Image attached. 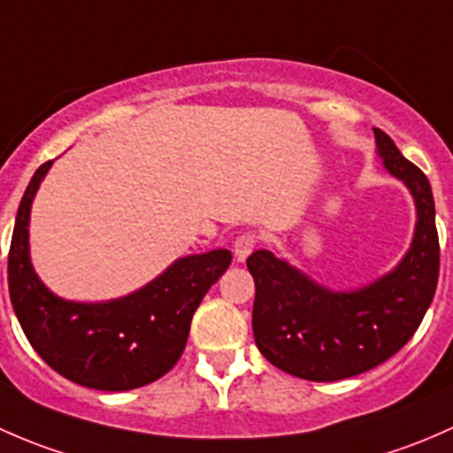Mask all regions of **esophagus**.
Wrapping results in <instances>:
<instances>
[{"mask_svg": "<svg viewBox=\"0 0 453 453\" xmlns=\"http://www.w3.org/2000/svg\"><path fill=\"white\" fill-rule=\"evenodd\" d=\"M255 249H257V235H255L253 231L242 233V235H237L235 242H233V250H235V257L240 261L249 257Z\"/></svg>", "mask_w": 453, "mask_h": 453, "instance_id": "1", "label": "esophagus"}]
</instances>
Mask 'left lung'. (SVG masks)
Segmentation results:
<instances>
[{"mask_svg": "<svg viewBox=\"0 0 453 453\" xmlns=\"http://www.w3.org/2000/svg\"><path fill=\"white\" fill-rule=\"evenodd\" d=\"M372 130L386 170L417 203L412 249L397 268L362 290L329 292L270 250L246 259L255 279L257 349L270 365L301 380H347L386 362L412 338L434 298L441 246L430 180L384 130Z\"/></svg>", "mask_w": 453, "mask_h": 453, "instance_id": "1", "label": "left lung"}]
</instances>
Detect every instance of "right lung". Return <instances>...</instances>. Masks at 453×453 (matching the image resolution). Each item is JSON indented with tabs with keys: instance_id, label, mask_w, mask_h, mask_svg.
<instances>
[{
	"instance_id": "right-lung-1",
	"label": "right lung",
	"mask_w": 453,
	"mask_h": 453,
	"mask_svg": "<svg viewBox=\"0 0 453 453\" xmlns=\"http://www.w3.org/2000/svg\"><path fill=\"white\" fill-rule=\"evenodd\" d=\"M50 165L45 161L35 172L19 203L8 250V290L19 325L45 365L73 384L118 393L157 381L183 356L194 311L231 265V253L218 249L174 261L118 301H63L39 281L27 255L30 204Z\"/></svg>"
}]
</instances>
